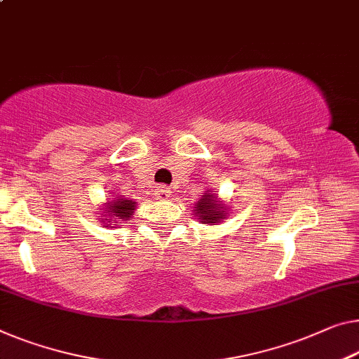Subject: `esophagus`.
<instances>
[{
    "mask_svg": "<svg viewBox=\"0 0 359 359\" xmlns=\"http://www.w3.org/2000/svg\"><path fill=\"white\" fill-rule=\"evenodd\" d=\"M154 195H156L159 200H165V198L170 196V190L165 185H158L156 189H154Z\"/></svg>",
    "mask_w": 359,
    "mask_h": 359,
    "instance_id": "esophagus-1",
    "label": "esophagus"
}]
</instances>
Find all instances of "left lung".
Wrapping results in <instances>:
<instances>
[{"mask_svg": "<svg viewBox=\"0 0 359 359\" xmlns=\"http://www.w3.org/2000/svg\"><path fill=\"white\" fill-rule=\"evenodd\" d=\"M210 191L211 190H208V194L201 195V200H198L194 212L203 224H211V226H214V224L221 222L227 212L226 206L221 201H217L216 195L210 194Z\"/></svg>", "mask_w": 359, "mask_h": 359, "instance_id": "obj_1", "label": "left lung"}]
</instances>
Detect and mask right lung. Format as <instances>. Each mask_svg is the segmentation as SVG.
Segmentation results:
<instances>
[{
	"instance_id": "add662e5",
	"label": "right lung",
	"mask_w": 359,
	"mask_h": 359,
	"mask_svg": "<svg viewBox=\"0 0 359 359\" xmlns=\"http://www.w3.org/2000/svg\"><path fill=\"white\" fill-rule=\"evenodd\" d=\"M135 206H137V201L128 200V198H124L121 195H116L114 198H111L103 208V212H104L103 216L109 217V219H104V221L111 222L112 219H114L116 226H119V224H122V221H128V219H132Z\"/></svg>"
}]
</instances>
